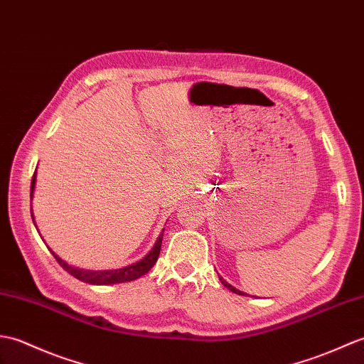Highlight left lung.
<instances>
[{"label":"left lung","mask_w":364,"mask_h":364,"mask_svg":"<svg viewBox=\"0 0 364 364\" xmlns=\"http://www.w3.org/2000/svg\"><path fill=\"white\" fill-rule=\"evenodd\" d=\"M220 280H221V284L225 287V288H229L232 293H235V294H241V296H245V293L243 291H240V289H237V288H233L230 284H228V282H225L223 277H220Z\"/></svg>","instance_id":"obj_1"}]
</instances>
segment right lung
I'll list each match as a JSON object with an SVG mask.
<instances>
[{
  "mask_svg": "<svg viewBox=\"0 0 364 364\" xmlns=\"http://www.w3.org/2000/svg\"><path fill=\"white\" fill-rule=\"evenodd\" d=\"M36 176L37 171L32 176V182H31V199L32 195H34V188H36ZM31 215H32V208H31ZM32 221H34V215H32ZM36 225V223H34ZM37 228V225H36ZM165 230V229H164ZM164 230L159 235L157 241L154 247H152L148 255H144L141 260H139L136 263H132L129 266H124V268H119V269H107V271H88V269H79L75 268V266H70L68 263H65L62 260L60 257L55 255L53 250L51 254L54 255L55 260L62 266L63 269H65L68 274H71L73 277L79 279L80 282H85V284H92V285H114V284H123V282H131L139 279L141 276H144L152 266L156 264L159 254H160V247H161V240H164Z\"/></svg>",
  "mask_w": 364,
  "mask_h": 364,
  "instance_id": "obj_1",
  "label": "right lung"
}]
</instances>
